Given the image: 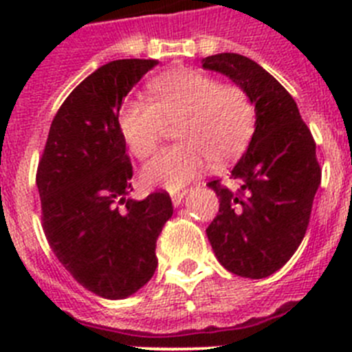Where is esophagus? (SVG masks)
<instances>
[{
	"mask_svg": "<svg viewBox=\"0 0 352 352\" xmlns=\"http://www.w3.org/2000/svg\"><path fill=\"white\" fill-rule=\"evenodd\" d=\"M186 194H188V188H183V190L173 192V194H170V199H173V204H174V206H179V204H182L183 199H185Z\"/></svg>",
	"mask_w": 352,
	"mask_h": 352,
	"instance_id": "obj_1",
	"label": "esophagus"
}]
</instances>
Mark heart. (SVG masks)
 <instances>
[{"instance_id":"heart-1","label":"heart","mask_w":352,"mask_h":352,"mask_svg":"<svg viewBox=\"0 0 352 352\" xmlns=\"http://www.w3.org/2000/svg\"><path fill=\"white\" fill-rule=\"evenodd\" d=\"M151 100L126 98L118 126L130 153L146 160L157 151L167 125H176L182 142L164 149L142 170L151 186L182 188L210 162L226 166L252 142L257 126L256 104L238 84H222L197 70H174L149 84Z\"/></svg>"}]
</instances>
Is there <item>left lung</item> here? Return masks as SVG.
<instances>
[{
	"label": "left lung",
	"instance_id": "1",
	"mask_svg": "<svg viewBox=\"0 0 352 352\" xmlns=\"http://www.w3.org/2000/svg\"><path fill=\"white\" fill-rule=\"evenodd\" d=\"M206 70L220 72L248 91L257 126L247 153L231 170L238 188L208 183L219 195V214L206 234L223 268L264 278L298 250L321 183L316 141L287 89L250 58L234 52L208 56Z\"/></svg>",
	"mask_w": 352,
	"mask_h": 352
}]
</instances>
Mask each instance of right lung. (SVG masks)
I'll return each mask as SVG.
<instances>
[{"mask_svg": "<svg viewBox=\"0 0 352 352\" xmlns=\"http://www.w3.org/2000/svg\"><path fill=\"white\" fill-rule=\"evenodd\" d=\"M155 60H116L58 109L36 169L42 227L54 256L82 287L121 300L148 284L157 239L173 217L164 190L129 199L132 162L118 126L121 102Z\"/></svg>", "mask_w": 352, "mask_h": 352, "instance_id": "add662e5", "label": "right lung"}]
</instances>
